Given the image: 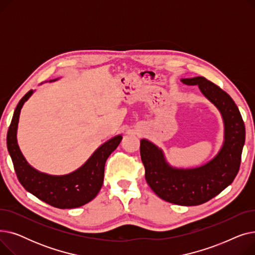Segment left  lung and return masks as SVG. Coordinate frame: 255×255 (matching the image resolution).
Masks as SVG:
<instances>
[{"label":"left lung","mask_w":255,"mask_h":255,"mask_svg":"<svg viewBox=\"0 0 255 255\" xmlns=\"http://www.w3.org/2000/svg\"><path fill=\"white\" fill-rule=\"evenodd\" d=\"M187 86H198L203 95L216 106L224 125V140L219 152L207 163L192 167L171 166L152 141L140 140L144 177L151 189L165 202L180 206L202 205L218 195L235 180L245 143V125L229 94L203 76L182 78Z\"/></svg>","instance_id":"8db88e82"}]
</instances>
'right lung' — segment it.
<instances>
[{
	"mask_svg": "<svg viewBox=\"0 0 255 255\" xmlns=\"http://www.w3.org/2000/svg\"><path fill=\"white\" fill-rule=\"evenodd\" d=\"M57 79L49 80L55 82ZM34 91L20 99L13 114L7 133V148L19 183L23 188L42 202L59 209L82 207L96 197L104 179L107 158L118 148L123 136L119 134L105 141L76 170L63 176H52L34 168L26 161L17 142V127L20 111Z\"/></svg>",
	"mask_w": 255,
	"mask_h": 255,
	"instance_id": "add662e5",
	"label": "right lung"
}]
</instances>
